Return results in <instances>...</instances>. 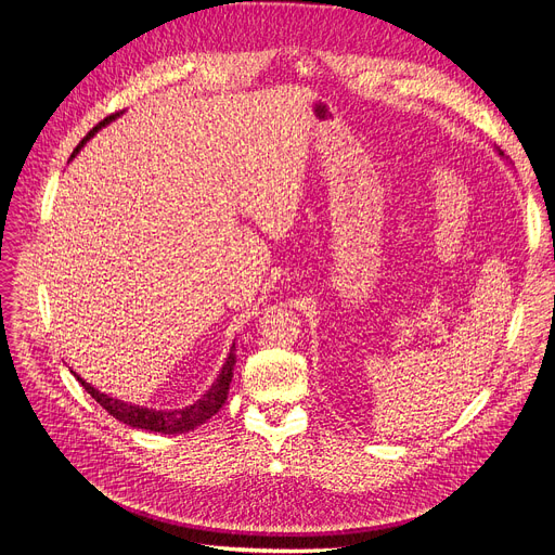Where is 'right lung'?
<instances>
[{
  "label": "right lung",
  "instance_id": "right-lung-1",
  "mask_svg": "<svg viewBox=\"0 0 555 555\" xmlns=\"http://www.w3.org/2000/svg\"><path fill=\"white\" fill-rule=\"evenodd\" d=\"M116 114H119V112L105 116V119L96 128H92L90 132H87L85 139L76 145V151L72 153V157L80 151V145L87 139H90L101 126L109 124ZM233 364H236V344L231 346L229 358H227V362H224V366H222V371L218 375V380L214 383V387L207 393H204L197 402L186 406V410H175V412H155V410H149V406L121 402V400H116V398H109V396L101 393L90 383H85L82 377H78V375L76 377H78V383L85 387V391L90 393L103 406V410L109 416H114L116 421H121V423H126L130 427H137V429H151V431H162V434H186V431L199 427L202 423H207L214 414H218V410L224 404L227 393H229V383H231V377H233Z\"/></svg>",
  "mask_w": 555,
  "mask_h": 555
}]
</instances>
